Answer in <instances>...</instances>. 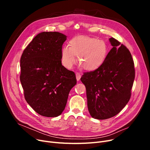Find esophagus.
<instances>
[{
    "label": "esophagus",
    "mask_w": 150,
    "mask_h": 150,
    "mask_svg": "<svg viewBox=\"0 0 150 150\" xmlns=\"http://www.w3.org/2000/svg\"><path fill=\"white\" fill-rule=\"evenodd\" d=\"M81 74H80V73H78V72H77L76 74V80L78 81H80V78H81Z\"/></svg>",
    "instance_id": "obj_1"
}]
</instances>
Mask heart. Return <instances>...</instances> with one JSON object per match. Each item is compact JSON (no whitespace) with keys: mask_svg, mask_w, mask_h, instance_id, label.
<instances>
[{"mask_svg":"<svg viewBox=\"0 0 150 150\" xmlns=\"http://www.w3.org/2000/svg\"><path fill=\"white\" fill-rule=\"evenodd\" d=\"M108 48L106 42L97 38L85 36H78L71 39L69 47H62L61 59L62 65L71 69L78 62L81 67L86 70H94L100 67L106 59Z\"/></svg>","mask_w":150,"mask_h":150,"instance_id":"heart-1","label":"heart"}]
</instances>
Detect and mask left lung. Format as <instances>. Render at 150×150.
<instances>
[{
    "mask_svg": "<svg viewBox=\"0 0 150 150\" xmlns=\"http://www.w3.org/2000/svg\"><path fill=\"white\" fill-rule=\"evenodd\" d=\"M113 47L102 65L84 73L88 108L92 117L105 120L119 114L127 105L135 78L134 61L129 50L114 38Z\"/></svg>",
    "mask_w": 150,
    "mask_h": 150,
    "instance_id": "1",
    "label": "left lung"
}]
</instances>
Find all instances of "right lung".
<instances>
[{
  "label": "right lung",
  "instance_id": "right-lung-1",
  "mask_svg": "<svg viewBox=\"0 0 150 150\" xmlns=\"http://www.w3.org/2000/svg\"><path fill=\"white\" fill-rule=\"evenodd\" d=\"M66 38L57 31H43L33 39L21 58L20 80L25 100L44 117L61 114L70 91L76 84L75 73L61 64Z\"/></svg>",
  "mask_w": 150,
  "mask_h": 150
}]
</instances>
